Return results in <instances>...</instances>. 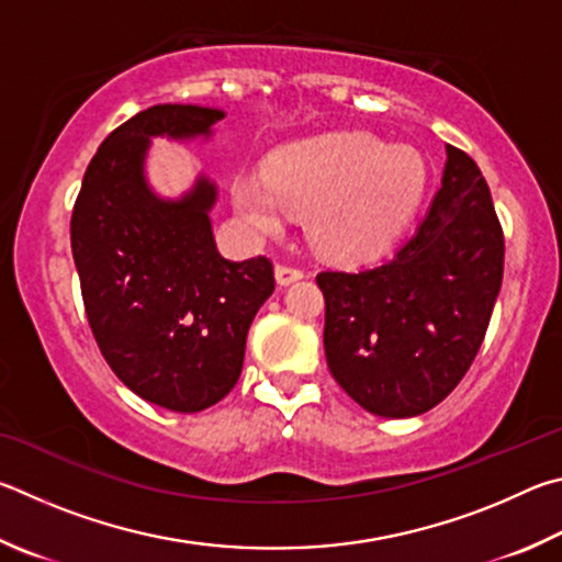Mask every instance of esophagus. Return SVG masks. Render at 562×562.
Instances as JSON below:
<instances>
[{
	"mask_svg": "<svg viewBox=\"0 0 562 562\" xmlns=\"http://www.w3.org/2000/svg\"><path fill=\"white\" fill-rule=\"evenodd\" d=\"M273 273H276V283H279V286H289V283L303 279L301 269H296V266H286V263L276 266Z\"/></svg>",
	"mask_w": 562,
	"mask_h": 562,
	"instance_id": "obj_1",
	"label": "esophagus"
}]
</instances>
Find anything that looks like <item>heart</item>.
<instances>
[{
    "label": "heart",
    "mask_w": 562,
    "mask_h": 562,
    "mask_svg": "<svg viewBox=\"0 0 562 562\" xmlns=\"http://www.w3.org/2000/svg\"><path fill=\"white\" fill-rule=\"evenodd\" d=\"M427 184L422 155L368 133H336L271 155L266 175L234 177L232 202L256 234L306 214L311 244L333 259H366L395 239Z\"/></svg>",
    "instance_id": "b5f03b06"
}]
</instances>
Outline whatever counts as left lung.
I'll use <instances>...</instances> for the list:
<instances>
[{
  "label": "left lung",
  "instance_id": "obj_1",
  "mask_svg": "<svg viewBox=\"0 0 562 562\" xmlns=\"http://www.w3.org/2000/svg\"><path fill=\"white\" fill-rule=\"evenodd\" d=\"M501 279L504 232L488 184L464 150L447 145L441 190L397 254L316 276L330 375L372 415H425L474 362Z\"/></svg>",
  "mask_w": 562,
  "mask_h": 562
}]
</instances>
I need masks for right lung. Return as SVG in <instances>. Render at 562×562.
I'll return each instance as SVG.
<instances>
[{
	"instance_id": "add662e5",
	"label": "right lung",
	"mask_w": 562,
	"mask_h": 562,
	"mask_svg": "<svg viewBox=\"0 0 562 562\" xmlns=\"http://www.w3.org/2000/svg\"><path fill=\"white\" fill-rule=\"evenodd\" d=\"M222 117L180 103L133 115L98 147L71 216L86 316L105 362L137 397L187 415L229 395L246 333L276 286L266 256L229 261L216 251L210 177L177 200L145 177L150 137H210Z\"/></svg>"
}]
</instances>
